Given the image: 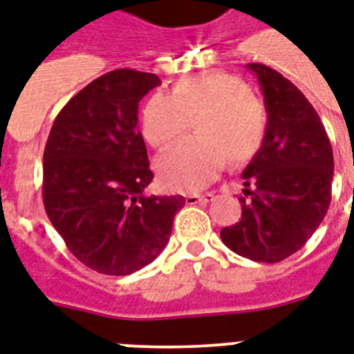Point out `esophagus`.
Segmentation results:
<instances>
[{
  "label": "esophagus",
  "instance_id": "1",
  "mask_svg": "<svg viewBox=\"0 0 354 354\" xmlns=\"http://www.w3.org/2000/svg\"><path fill=\"white\" fill-rule=\"evenodd\" d=\"M214 200V194L212 192H205V194H189L185 198V202L189 205H196V203H209Z\"/></svg>",
  "mask_w": 354,
  "mask_h": 354
}]
</instances>
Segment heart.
Instances as JSON below:
<instances>
[{"instance_id": "obj_1", "label": "heart", "mask_w": 354, "mask_h": 354, "mask_svg": "<svg viewBox=\"0 0 354 354\" xmlns=\"http://www.w3.org/2000/svg\"><path fill=\"white\" fill-rule=\"evenodd\" d=\"M185 138L158 158V178L171 191L196 192L218 176L227 158L245 165L260 152L267 114L257 94L236 76L207 73L174 83L171 94H152L142 112V134L154 149H165L189 129Z\"/></svg>"}]
</instances>
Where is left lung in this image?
I'll list each match as a JSON object with an SVG mask.
<instances>
[{
  "mask_svg": "<svg viewBox=\"0 0 354 354\" xmlns=\"http://www.w3.org/2000/svg\"><path fill=\"white\" fill-rule=\"evenodd\" d=\"M247 68L260 82L267 132L242 172V218L220 236L240 257L277 263L300 251L326 216L335 160L318 112L297 85L261 63Z\"/></svg>",
  "mask_w": 354,
  "mask_h": 354,
  "instance_id": "left-lung-1",
  "label": "left lung"
}]
</instances>
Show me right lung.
Returning <instances> with one entry per match:
<instances>
[{
  "label": "right lung",
  "instance_id": "add662e5",
  "mask_svg": "<svg viewBox=\"0 0 354 354\" xmlns=\"http://www.w3.org/2000/svg\"><path fill=\"white\" fill-rule=\"evenodd\" d=\"M160 77L103 74L59 111L43 152V203L83 266L125 277L165 249L183 196H143L152 182L138 103Z\"/></svg>",
  "mask_w": 354,
  "mask_h": 354
}]
</instances>
